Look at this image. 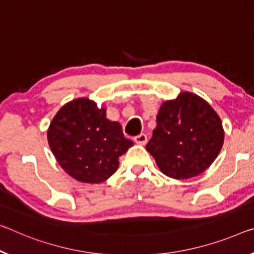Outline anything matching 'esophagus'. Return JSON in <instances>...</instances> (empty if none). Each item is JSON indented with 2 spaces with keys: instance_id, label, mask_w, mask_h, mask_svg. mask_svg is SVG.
Returning a JSON list of instances; mask_svg holds the SVG:
<instances>
[{
  "instance_id": "1",
  "label": "esophagus",
  "mask_w": 254,
  "mask_h": 254,
  "mask_svg": "<svg viewBox=\"0 0 254 254\" xmlns=\"http://www.w3.org/2000/svg\"><path fill=\"white\" fill-rule=\"evenodd\" d=\"M134 142L138 144H146L147 143V135L144 133H140L134 136Z\"/></svg>"
}]
</instances>
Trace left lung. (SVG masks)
I'll list each match as a JSON object with an SVG mask.
<instances>
[{"mask_svg": "<svg viewBox=\"0 0 254 254\" xmlns=\"http://www.w3.org/2000/svg\"><path fill=\"white\" fill-rule=\"evenodd\" d=\"M223 143V126L214 108L199 96L182 92L160 107L146 149L165 175L184 180L206 171Z\"/></svg>", "mask_w": 254, "mask_h": 254, "instance_id": "obj_1", "label": "left lung"}]
</instances>
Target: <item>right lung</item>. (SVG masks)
<instances>
[{"label":"right lung","mask_w":254,"mask_h":254,"mask_svg":"<svg viewBox=\"0 0 254 254\" xmlns=\"http://www.w3.org/2000/svg\"><path fill=\"white\" fill-rule=\"evenodd\" d=\"M48 144L58 163L83 183H102L114 174L120 157L133 146L119 122L106 119L105 108L88 98L64 105L47 131Z\"/></svg>","instance_id":"1"}]
</instances>
